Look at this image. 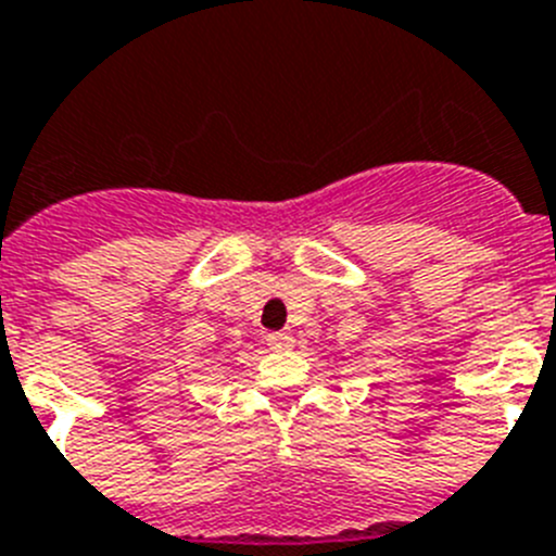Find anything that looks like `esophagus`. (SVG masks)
<instances>
[{
  "mask_svg": "<svg viewBox=\"0 0 556 556\" xmlns=\"http://www.w3.org/2000/svg\"><path fill=\"white\" fill-rule=\"evenodd\" d=\"M267 345L273 348V351H292L294 337L287 331H273V333H267Z\"/></svg>",
  "mask_w": 556,
  "mask_h": 556,
  "instance_id": "1",
  "label": "esophagus"
}]
</instances>
